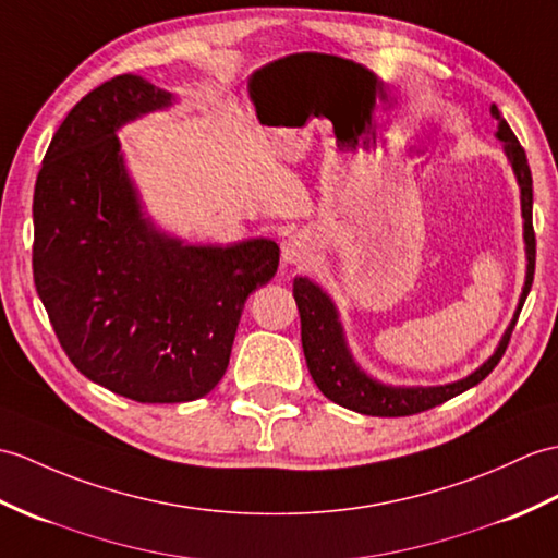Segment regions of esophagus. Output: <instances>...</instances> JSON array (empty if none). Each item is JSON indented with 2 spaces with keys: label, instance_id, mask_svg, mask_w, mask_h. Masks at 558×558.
I'll return each instance as SVG.
<instances>
[{
  "label": "esophagus",
  "instance_id": "1",
  "mask_svg": "<svg viewBox=\"0 0 558 558\" xmlns=\"http://www.w3.org/2000/svg\"><path fill=\"white\" fill-rule=\"evenodd\" d=\"M311 254H314V244L302 232H296V235H290L282 242V262L304 264L308 262Z\"/></svg>",
  "mask_w": 558,
  "mask_h": 558
}]
</instances>
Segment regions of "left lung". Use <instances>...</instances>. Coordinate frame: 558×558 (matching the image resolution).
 Returning <instances> with one entry per match:
<instances>
[{
  "mask_svg": "<svg viewBox=\"0 0 558 558\" xmlns=\"http://www.w3.org/2000/svg\"><path fill=\"white\" fill-rule=\"evenodd\" d=\"M492 119L497 125V137L504 142V151L513 168L518 187H521V211H523V240H525V284L518 300L515 314L509 323L507 332L501 335V340L481 368H475L465 378L449 383V385H435V387H395L385 385L380 380L371 378L366 371H361L354 361L352 352L347 347L344 328L340 323V314L335 308L330 296L323 292L316 282L308 278H294L292 292L296 308H300L302 318V347L306 356V366L311 378L318 385V390L326 395L335 404L344 409H352L356 413H366V416H380V418H397V416H413L433 409L437 404H445L447 399L457 397L465 390H471L473 385L485 380L499 364V359L507 352V344L511 340V332L515 328L518 314L525 304V296L533 288L535 276V230H533V175H530V166L525 149L521 142L515 140L509 123L501 119L497 104L489 107Z\"/></svg>",
  "mask_w": 558,
  "mask_h": 558,
  "instance_id": "8db88e82",
  "label": "left lung"
}]
</instances>
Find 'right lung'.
I'll return each instance as SVG.
<instances>
[{"instance_id":"1","label":"right lung","mask_w":558,"mask_h":558,"mask_svg":"<svg viewBox=\"0 0 558 558\" xmlns=\"http://www.w3.org/2000/svg\"><path fill=\"white\" fill-rule=\"evenodd\" d=\"M171 104L133 73L95 87L51 137L33 197V278L63 352L142 404L214 390L244 302L280 262L274 240L185 244L142 211L116 131Z\"/></svg>"}]
</instances>
